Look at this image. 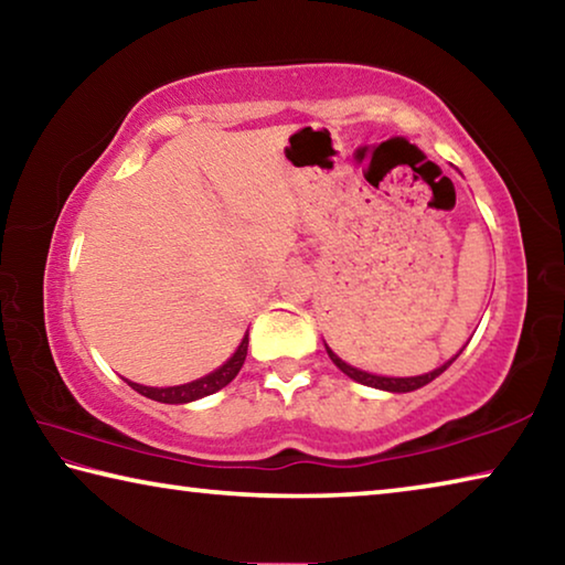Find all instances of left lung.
Wrapping results in <instances>:
<instances>
[{
  "instance_id": "left-lung-1",
  "label": "left lung",
  "mask_w": 565,
  "mask_h": 565,
  "mask_svg": "<svg viewBox=\"0 0 565 565\" xmlns=\"http://www.w3.org/2000/svg\"><path fill=\"white\" fill-rule=\"evenodd\" d=\"M327 351H329V356H331V361L337 363V366L343 371V374H347L349 379H353V381H359V384H363V386H374V388H384V391H394V394H406V391H416V388H420V386H426V384H431V381L436 379V376H441L444 371L451 366V363L458 359V353L456 356L448 361V363H444L441 369H436V371H431V374H424V376H411V379H388V376H374V374H366V371H359V369H353V366H349L347 361H341L337 353H333L329 347H327Z\"/></svg>"
}]
</instances>
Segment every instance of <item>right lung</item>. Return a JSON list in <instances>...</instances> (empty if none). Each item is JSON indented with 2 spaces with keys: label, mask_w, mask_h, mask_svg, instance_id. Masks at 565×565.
Here are the masks:
<instances>
[{
  "label": "right lung",
  "mask_w": 565,
  "mask_h": 565,
  "mask_svg": "<svg viewBox=\"0 0 565 565\" xmlns=\"http://www.w3.org/2000/svg\"><path fill=\"white\" fill-rule=\"evenodd\" d=\"M246 349H248V333L244 337V341L238 343V349L232 359H228L222 369L212 371V374L204 376V379H196L191 381V384L184 386H167V388H151V386H141V384H127L139 391L141 396H147L151 401H161V404H189V401H196V398H204L209 394H216L218 388H224L226 384H232L236 379L238 371H242L244 361H246Z\"/></svg>",
  "instance_id": "right-lung-1"
}]
</instances>
